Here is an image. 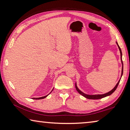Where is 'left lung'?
<instances>
[{
    "label": "left lung",
    "mask_w": 130,
    "mask_h": 130,
    "mask_svg": "<svg viewBox=\"0 0 130 130\" xmlns=\"http://www.w3.org/2000/svg\"><path fill=\"white\" fill-rule=\"evenodd\" d=\"M116 44H117L118 46L119 49V51H120V58H121V62H122V74H121V77H120V78L119 79V80L118 82V83L116 84V85H115V87L113 88L111 90V91H110L109 92H107V93H105L104 94H86L85 93H84L81 91H80V89H78V88L77 86V84L76 83V84H75V87H76V89L77 92H78L80 94H81L83 96L85 97V98L87 99H102V98H104L105 97H107V96H108L109 95H111L112 93H113L116 90V89L117 88V87L119 85V83L120 81V79L122 78V76L123 75V61H122V50H121L120 47H119V46L118 43L117 42H116Z\"/></svg>",
    "instance_id": "left-lung-1"
}]
</instances>
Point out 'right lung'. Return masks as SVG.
Segmentation results:
<instances>
[{"mask_svg": "<svg viewBox=\"0 0 130 130\" xmlns=\"http://www.w3.org/2000/svg\"><path fill=\"white\" fill-rule=\"evenodd\" d=\"M54 89V88H53ZM53 89H52V91L50 92V93L48 94H47V95H46V96H43V97H41V98H32V99H35V100H39V99H44V98H46V97L49 95V94L50 93H52V92L53 91Z\"/></svg>", "mask_w": 130, "mask_h": 130, "instance_id": "1", "label": "right lung"}]
</instances>
